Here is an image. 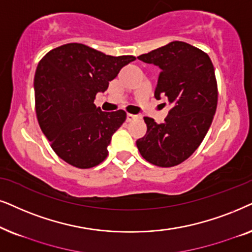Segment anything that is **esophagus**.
<instances>
[{"label": "esophagus", "mask_w": 252, "mask_h": 252, "mask_svg": "<svg viewBox=\"0 0 252 252\" xmlns=\"http://www.w3.org/2000/svg\"><path fill=\"white\" fill-rule=\"evenodd\" d=\"M137 115H133V114H126V122H131V121L136 120Z\"/></svg>", "instance_id": "1"}]
</instances>
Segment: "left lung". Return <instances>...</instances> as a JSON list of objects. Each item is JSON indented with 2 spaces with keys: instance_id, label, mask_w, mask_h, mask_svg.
<instances>
[{
  "instance_id": "1",
  "label": "left lung",
  "mask_w": 252,
  "mask_h": 252,
  "mask_svg": "<svg viewBox=\"0 0 252 252\" xmlns=\"http://www.w3.org/2000/svg\"><path fill=\"white\" fill-rule=\"evenodd\" d=\"M138 60L161 69L154 96L166 95L170 110L161 124L144 117L147 131L136 142L137 147L152 165L176 166L198 149L216 114L218 86L212 61L183 41L170 42Z\"/></svg>"
}]
</instances>
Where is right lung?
<instances>
[{"instance_id": "1", "label": "right lung", "mask_w": 252, "mask_h": 252, "mask_svg": "<svg viewBox=\"0 0 252 252\" xmlns=\"http://www.w3.org/2000/svg\"><path fill=\"white\" fill-rule=\"evenodd\" d=\"M136 58L110 56L83 43L50 50L34 76L40 128L58 156L77 168H92L108 156L113 133L126 119L124 110L102 112L94 105L120 70Z\"/></svg>"}]
</instances>
